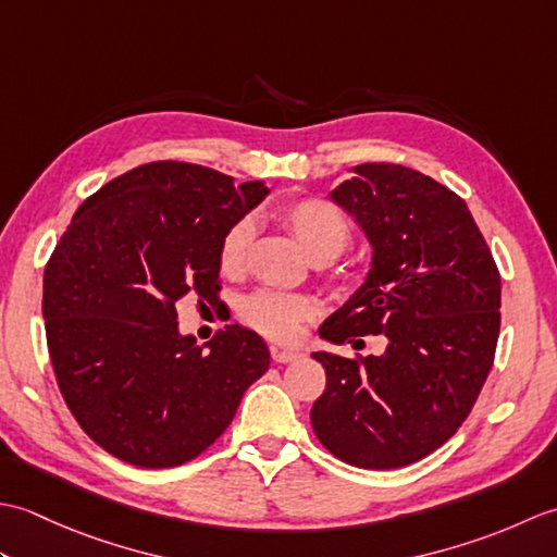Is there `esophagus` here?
Returning <instances> with one entry per match:
<instances>
[{"mask_svg":"<svg viewBox=\"0 0 557 557\" xmlns=\"http://www.w3.org/2000/svg\"><path fill=\"white\" fill-rule=\"evenodd\" d=\"M270 357L275 363H292L294 359H299V351L292 349H280V347H270Z\"/></svg>","mask_w":557,"mask_h":557,"instance_id":"34e87169","label":"esophagus"}]
</instances>
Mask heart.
Returning <instances> with one entry per match:
<instances>
[{
    "mask_svg": "<svg viewBox=\"0 0 557 557\" xmlns=\"http://www.w3.org/2000/svg\"><path fill=\"white\" fill-rule=\"evenodd\" d=\"M272 218L299 242L304 253L315 263H327V260L337 258L351 242V222L345 210L321 196L289 198L272 208ZM251 244L253 222L248 218L232 222L227 232L222 234L218 248V263L224 275H242ZM236 313H239L242 323L268 339L294 342L299 337L304 323H309L315 315V306L301 294L256 289L239 301Z\"/></svg>",
    "mask_w": 557,
    "mask_h": 557,
    "instance_id": "b5f03b06",
    "label": "heart"
}]
</instances>
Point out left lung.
Returning <instances> with one entry per match:
<instances>
[{
	"mask_svg": "<svg viewBox=\"0 0 557 557\" xmlns=\"http://www.w3.org/2000/svg\"><path fill=\"white\" fill-rule=\"evenodd\" d=\"M333 200L373 244L363 287L321 337L354 349L383 335L381 357L315 351L327 383L311 423L337 459L397 469L447 443L474 409L500 335V272L455 191L389 162L354 168Z\"/></svg>",
	"mask_w": 557,
	"mask_h": 557,
	"instance_id": "8db88e82",
	"label": "left lung"
}]
</instances>
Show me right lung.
Wrapping results in <instances>:
<instances>
[{
  "mask_svg": "<svg viewBox=\"0 0 557 557\" xmlns=\"http://www.w3.org/2000/svg\"><path fill=\"white\" fill-rule=\"evenodd\" d=\"M265 194L203 164L148 162L83 200L57 242L42 287L57 385L116 459L168 469L203 455L268 371L251 330L224 325L198 347L176 327L188 294L220 301L222 234Z\"/></svg>",
  "mask_w": 557,
  "mask_h": 557,
  "instance_id": "right-lung-1",
  "label": "right lung"
}]
</instances>
